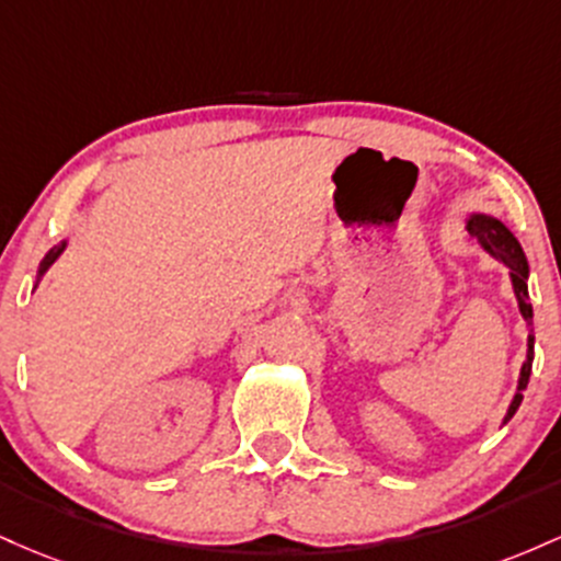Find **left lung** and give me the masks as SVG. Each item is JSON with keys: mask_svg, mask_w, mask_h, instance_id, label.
Listing matches in <instances>:
<instances>
[{"mask_svg": "<svg viewBox=\"0 0 561 561\" xmlns=\"http://www.w3.org/2000/svg\"><path fill=\"white\" fill-rule=\"evenodd\" d=\"M467 228H469V236L477 238V243H480L484 251H490L495 260H501L503 264H506L508 273H512L514 294H517L522 318H525L527 323H533V305H530V294H527V273H530V267H527V260H525V254H522V247L517 243V238L508 232L506 225L499 222V219H493V217H484V214H474V217H469ZM533 344H535V336L530 333V336H527V360H525V365H522L519 387H517V394H514L512 405H508L506 421L517 413V408L522 402V389H527V381H530Z\"/></svg>", "mask_w": 561, "mask_h": 561, "instance_id": "8db88e82", "label": "left lung"}]
</instances>
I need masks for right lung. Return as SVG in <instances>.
<instances>
[{
  "mask_svg": "<svg viewBox=\"0 0 561 561\" xmlns=\"http://www.w3.org/2000/svg\"><path fill=\"white\" fill-rule=\"evenodd\" d=\"M62 249H66V243H60V247H55L53 251H49V254L47 256H44V262H42V273H44V270H47L49 267V264H53L55 260H58V256H60V251Z\"/></svg>",
  "mask_w": 561,
  "mask_h": 561,
  "instance_id": "1",
  "label": "right lung"
}]
</instances>
